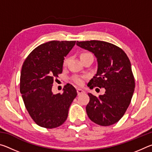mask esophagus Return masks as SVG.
I'll list each match as a JSON object with an SVG mask.
<instances>
[{"label": "esophagus", "mask_w": 152, "mask_h": 152, "mask_svg": "<svg viewBox=\"0 0 152 152\" xmlns=\"http://www.w3.org/2000/svg\"><path fill=\"white\" fill-rule=\"evenodd\" d=\"M77 93H78V95L82 94L84 93V91L82 88H78V89H77Z\"/></svg>", "instance_id": "1"}]
</instances>
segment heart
Listing matches in <instances>:
<instances>
[{"mask_svg":"<svg viewBox=\"0 0 152 152\" xmlns=\"http://www.w3.org/2000/svg\"><path fill=\"white\" fill-rule=\"evenodd\" d=\"M91 55H92V54L89 52H83V53H82L80 55V58L86 57V56H91ZM66 62H67V60L66 59V60H64V65H66ZM74 82H75L76 84L80 85V84H83V79H82V78H74Z\"/></svg>","mask_w":152,"mask_h":152,"instance_id":"b5f03b06","label":"heart"}]
</instances>
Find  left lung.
Wrapping results in <instances>:
<instances>
[{
    "instance_id": "8db88e82",
    "label": "left lung",
    "mask_w": 152,
    "mask_h": 152,
    "mask_svg": "<svg viewBox=\"0 0 152 152\" xmlns=\"http://www.w3.org/2000/svg\"><path fill=\"white\" fill-rule=\"evenodd\" d=\"M76 45L91 51L97 60L96 74L88 84L104 88L105 93L99 97L88 93L87 115L92 121L102 126L117 123L124 115L135 89V80L131 62L123 50L102 41L77 42Z\"/></svg>"
}]
</instances>
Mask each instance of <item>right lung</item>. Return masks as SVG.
I'll use <instances>...</instances> for the list:
<instances>
[{"label": "right lung", "instance_id": "1", "mask_svg": "<svg viewBox=\"0 0 152 152\" xmlns=\"http://www.w3.org/2000/svg\"><path fill=\"white\" fill-rule=\"evenodd\" d=\"M75 41H51L35 48L22 66L20 91L31 117L40 127L52 129L65 122L77 96L75 88L66 84L63 93L51 91L53 80L62 72L64 57Z\"/></svg>", "mask_w": 152, "mask_h": 152}]
</instances>
